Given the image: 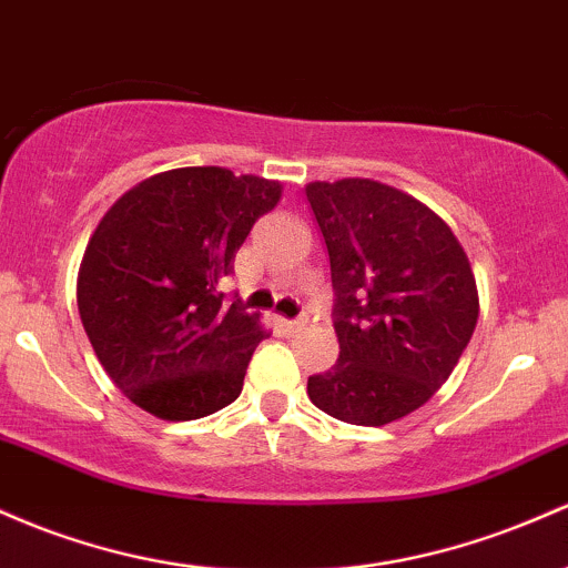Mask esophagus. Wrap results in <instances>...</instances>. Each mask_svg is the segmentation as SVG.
<instances>
[{"instance_id": "34e87169", "label": "esophagus", "mask_w": 568, "mask_h": 568, "mask_svg": "<svg viewBox=\"0 0 568 568\" xmlns=\"http://www.w3.org/2000/svg\"><path fill=\"white\" fill-rule=\"evenodd\" d=\"M274 321H277V326L283 328L285 334H294V332H298V328L304 326V321H288V317H283V315H277V317H274Z\"/></svg>"}]
</instances>
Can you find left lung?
I'll use <instances>...</instances> for the list:
<instances>
[{"label": "left lung", "mask_w": 568, "mask_h": 568, "mask_svg": "<svg viewBox=\"0 0 568 568\" xmlns=\"http://www.w3.org/2000/svg\"><path fill=\"white\" fill-rule=\"evenodd\" d=\"M339 358L307 379L317 409L388 426L432 398L475 334L479 294L453 229L409 193L369 178L315 180Z\"/></svg>", "instance_id": "1"}]
</instances>
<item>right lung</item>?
Listing matches in <instances>:
<instances>
[{
  "instance_id": "right-lung-1",
  "label": "right lung",
  "mask_w": 568,
  "mask_h": 568,
  "mask_svg": "<svg viewBox=\"0 0 568 568\" xmlns=\"http://www.w3.org/2000/svg\"><path fill=\"white\" fill-rule=\"evenodd\" d=\"M277 180L226 166H180L129 189L99 221L78 272V310L121 394L161 420L232 404L258 342V313L223 304L217 283Z\"/></svg>"
}]
</instances>
